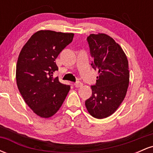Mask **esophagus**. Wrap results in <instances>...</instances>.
Returning a JSON list of instances; mask_svg holds the SVG:
<instances>
[{
	"instance_id": "1",
	"label": "esophagus",
	"mask_w": 153,
	"mask_h": 153,
	"mask_svg": "<svg viewBox=\"0 0 153 153\" xmlns=\"http://www.w3.org/2000/svg\"><path fill=\"white\" fill-rule=\"evenodd\" d=\"M74 85L76 88H80V87H81L82 85V83L81 82H80V81H78V82H75L74 83Z\"/></svg>"
}]
</instances>
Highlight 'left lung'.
<instances>
[{
	"instance_id": "left-lung-1",
	"label": "left lung",
	"mask_w": 153,
	"mask_h": 153,
	"mask_svg": "<svg viewBox=\"0 0 153 153\" xmlns=\"http://www.w3.org/2000/svg\"><path fill=\"white\" fill-rule=\"evenodd\" d=\"M87 41L93 58L91 66L99 71L92 95L85 101L88 113L96 119L109 117L125 98L129 82V64L125 53L108 35L91 34Z\"/></svg>"
}]
</instances>
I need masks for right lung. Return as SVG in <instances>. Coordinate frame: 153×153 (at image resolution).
<instances>
[{
    "instance_id": "1",
    "label": "right lung",
    "mask_w": 153,
    "mask_h": 153,
    "mask_svg": "<svg viewBox=\"0 0 153 153\" xmlns=\"http://www.w3.org/2000/svg\"><path fill=\"white\" fill-rule=\"evenodd\" d=\"M73 36V33L38 31L19 54L16 71L17 86L26 104L40 117L55 114L71 89L53 74L58 71L55 59L72 42Z\"/></svg>"
}]
</instances>
